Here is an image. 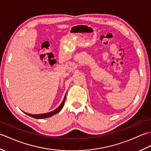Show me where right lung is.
<instances>
[{
    "mask_svg": "<svg viewBox=\"0 0 151 151\" xmlns=\"http://www.w3.org/2000/svg\"><path fill=\"white\" fill-rule=\"evenodd\" d=\"M65 99H66V94L65 95V97H64V99L62 101V103H61V104L58 107L56 110H53L52 111H50V112H49V113H46V114H27V113H25V112H24V113L26 114L27 115H29V116L32 117H34L35 119H44V118H47V117H50L51 116H52V115L56 114L57 113H58V112L62 110L63 105H64V103H65Z\"/></svg>",
    "mask_w": 151,
    "mask_h": 151,
    "instance_id": "add662e5",
    "label": "right lung"
}]
</instances>
